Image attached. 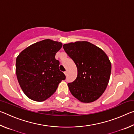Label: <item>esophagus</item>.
Listing matches in <instances>:
<instances>
[{
  "instance_id": "1",
  "label": "esophagus",
  "mask_w": 134,
  "mask_h": 134,
  "mask_svg": "<svg viewBox=\"0 0 134 134\" xmlns=\"http://www.w3.org/2000/svg\"><path fill=\"white\" fill-rule=\"evenodd\" d=\"M64 74H65V76H67V72L66 71H64Z\"/></svg>"
}]
</instances>
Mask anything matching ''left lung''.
Returning <instances> with one entry per match:
<instances>
[{
  "mask_svg": "<svg viewBox=\"0 0 134 134\" xmlns=\"http://www.w3.org/2000/svg\"><path fill=\"white\" fill-rule=\"evenodd\" d=\"M65 53L75 63L77 76L68 83L72 96L81 102L98 99L106 89L111 72V63L102 49L87 41L63 45Z\"/></svg>",
  "mask_w": 134,
  "mask_h": 134,
  "instance_id": "1",
  "label": "left lung"
}]
</instances>
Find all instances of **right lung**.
Returning <instances> with one entry per match:
<instances>
[{
  "label": "right lung",
  "mask_w": 134,
  "mask_h": 134,
  "mask_svg": "<svg viewBox=\"0 0 134 134\" xmlns=\"http://www.w3.org/2000/svg\"><path fill=\"white\" fill-rule=\"evenodd\" d=\"M62 43L47 39L24 49L16 60V74L22 91L29 99L42 102L49 98L65 76L59 70L56 53Z\"/></svg>",
  "instance_id": "add662e5"
}]
</instances>
